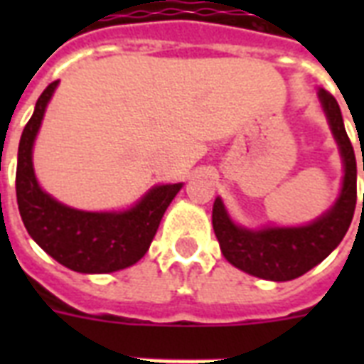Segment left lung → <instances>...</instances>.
I'll return each instance as SVG.
<instances>
[{"label":"left lung","mask_w":364,"mask_h":364,"mask_svg":"<svg viewBox=\"0 0 364 364\" xmlns=\"http://www.w3.org/2000/svg\"><path fill=\"white\" fill-rule=\"evenodd\" d=\"M319 102L344 160L342 191L327 213L304 227H268L249 230L238 227L228 217L221 198H217L213 204L211 221L225 259L251 276L270 282H289L302 276L338 247L351 225L357 204L355 153L346 134L338 102L325 88H319Z\"/></svg>","instance_id":"left-lung-1"}]
</instances>
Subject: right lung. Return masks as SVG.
<instances>
[{"instance_id":"right-lung-1","label":"right lung","mask_w":364,"mask_h":364,"mask_svg":"<svg viewBox=\"0 0 364 364\" xmlns=\"http://www.w3.org/2000/svg\"><path fill=\"white\" fill-rule=\"evenodd\" d=\"M56 87L58 81L43 90L20 137L16 202L22 223L37 245L70 270L107 274L128 268L147 253L164 211L183 185H156L130 210L104 213L73 210L45 193L33 173L31 149Z\"/></svg>"}]
</instances>
